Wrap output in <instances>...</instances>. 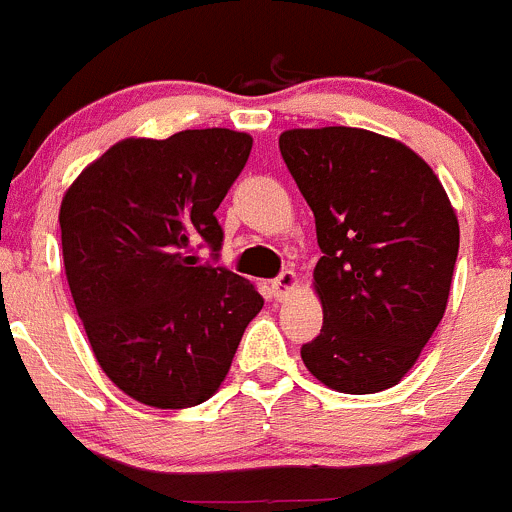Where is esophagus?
<instances>
[{
  "mask_svg": "<svg viewBox=\"0 0 512 512\" xmlns=\"http://www.w3.org/2000/svg\"><path fill=\"white\" fill-rule=\"evenodd\" d=\"M295 285H298V275H295L293 270H285L280 272L278 280H272V293H275V298L278 300H283L285 295L293 293Z\"/></svg>",
  "mask_w": 512,
  "mask_h": 512,
  "instance_id": "obj_1",
  "label": "esophagus"
}]
</instances>
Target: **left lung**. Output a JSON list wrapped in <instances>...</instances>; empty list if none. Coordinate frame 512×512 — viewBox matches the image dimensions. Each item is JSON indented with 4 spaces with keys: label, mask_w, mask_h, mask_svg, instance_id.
I'll use <instances>...</instances> for the list:
<instances>
[{
    "label": "left lung",
    "mask_w": 512,
    "mask_h": 512,
    "mask_svg": "<svg viewBox=\"0 0 512 512\" xmlns=\"http://www.w3.org/2000/svg\"><path fill=\"white\" fill-rule=\"evenodd\" d=\"M280 154L313 209L323 328L300 348L341 394L399 384L442 321L460 224L432 166L366 128H290Z\"/></svg>",
    "instance_id": "8db88e82"
}]
</instances>
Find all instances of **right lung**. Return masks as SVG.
Returning a JSON list of instances; mask_svg holds the SVG:
<instances>
[{"label": "right lung", "mask_w": 512, "mask_h": 512, "mask_svg": "<svg viewBox=\"0 0 512 512\" xmlns=\"http://www.w3.org/2000/svg\"><path fill=\"white\" fill-rule=\"evenodd\" d=\"M250 148L229 128L123 138L62 197V262L90 348L146 407L207 401L265 303L250 280L191 255L222 245L214 212Z\"/></svg>", "instance_id": "right-lung-1"}]
</instances>
